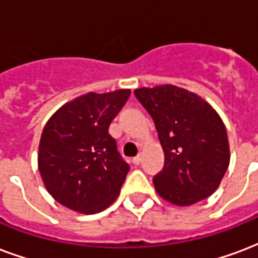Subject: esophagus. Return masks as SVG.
<instances>
[{
  "label": "esophagus",
  "mask_w": 258,
  "mask_h": 258,
  "mask_svg": "<svg viewBox=\"0 0 258 258\" xmlns=\"http://www.w3.org/2000/svg\"><path fill=\"white\" fill-rule=\"evenodd\" d=\"M141 160H142V156H141V155L133 157V163H134V164H140Z\"/></svg>",
  "instance_id": "34e87169"
}]
</instances>
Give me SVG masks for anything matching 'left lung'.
<instances>
[{"label":"left lung","instance_id":"8db88e82","mask_svg":"<svg viewBox=\"0 0 258 258\" xmlns=\"http://www.w3.org/2000/svg\"><path fill=\"white\" fill-rule=\"evenodd\" d=\"M156 125L164 167L153 178L159 196L174 206H192L209 198L229 166L225 124L210 103L173 84L134 91Z\"/></svg>","mask_w":258,"mask_h":258}]
</instances>
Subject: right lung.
<instances>
[{"label":"right lung","instance_id":"right-lung-1","mask_svg":"<svg viewBox=\"0 0 258 258\" xmlns=\"http://www.w3.org/2000/svg\"><path fill=\"white\" fill-rule=\"evenodd\" d=\"M131 90L87 92L49 117L38 145V171L48 194L81 214H95L117 199L130 166L109 125Z\"/></svg>","mask_w":258,"mask_h":258}]
</instances>
